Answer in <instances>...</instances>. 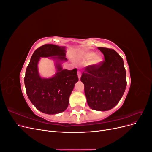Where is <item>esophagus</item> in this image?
I'll return each instance as SVG.
<instances>
[{
	"mask_svg": "<svg viewBox=\"0 0 152 152\" xmlns=\"http://www.w3.org/2000/svg\"><path fill=\"white\" fill-rule=\"evenodd\" d=\"M77 75H78V77H79V79H80V77H81V73H80V72H78V73H77Z\"/></svg>",
	"mask_w": 152,
	"mask_h": 152,
	"instance_id": "1",
	"label": "esophagus"
}]
</instances>
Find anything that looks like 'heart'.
I'll return each instance as SVG.
<instances>
[{"label": "heart", "mask_w": 152, "mask_h": 152, "mask_svg": "<svg viewBox=\"0 0 152 152\" xmlns=\"http://www.w3.org/2000/svg\"><path fill=\"white\" fill-rule=\"evenodd\" d=\"M82 57L85 60H89L91 59L90 63L92 65H96L101 61V57L98 54H94V53L92 51H88L86 50L82 54Z\"/></svg>", "instance_id": "heart-1"}]
</instances>
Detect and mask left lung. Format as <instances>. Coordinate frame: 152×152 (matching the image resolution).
Returning <instances> with one entry per match:
<instances>
[{
	"mask_svg": "<svg viewBox=\"0 0 152 152\" xmlns=\"http://www.w3.org/2000/svg\"><path fill=\"white\" fill-rule=\"evenodd\" d=\"M104 57L99 64L86 67L80 80L89 107L98 111L113 108L121 100L127 86L122 58L115 50L98 48Z\"/></svg>",
	"mask_w": 152,
	"mask_h": 152,
	"instance_id": "obj_1",
	"label": "left lung"
}]
</instances>
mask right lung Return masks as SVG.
<instances>
[{
  "mask_svg": "<svg viewBox=\"0 0 152 152\" xmlns=\"http://www.w3.org/2000/svg\"><path fill=\"white\" fill-rule=\"evenodd\" d=\"M65 48L53 44H45L37 49L31 56L24 77L26 93L31 103L39 111L56 114L67 108L69 98L79 80L77 68L63 70L59 61H66ZM58 60L57 72L49 79L41 78L37 65L41 57H51Z\"/></svg>",
  "mask_w": 152,
  "mask_h": 152,
  "instance_id": "1",
  "label": "right lung"
}]
</instances>
